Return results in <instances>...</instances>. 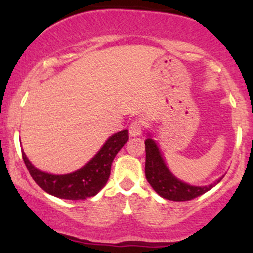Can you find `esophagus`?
Wrapping results in <instances>:
<instances>
[{"instance_id":"esophagus-1","label":"esophagus","mask_w":253,"mask_h":253,"mask_svg":"<svg viewBox=\"0 0 253 253\" xmlns=\"http://www.w3.org/2000/svg\"><path fill=\"white\" fill-rule=\"evenodd\" d=\"M143 133V123L140 120H135L129 125V135L139 136Z\"/></svg>"}]
</instances>
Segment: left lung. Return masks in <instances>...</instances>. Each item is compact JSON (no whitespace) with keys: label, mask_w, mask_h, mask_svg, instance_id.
<instances>
[{"label":"left lung","mask_w":253,"mask_h":253,"mask_svg":"<svg viewBox=\"0 0 253 253\" xmlns=\"http://www.w3.org/2000/svg\"><path fill=\"white\" fill-rule=\"evenodd\" d=\"M147 134L149 138L145 140V151H146L145 176L153 190L163 199L171 201H189L207 193L223 178V176H221L215 182L208 185H191L189 183L181 181L168 168L158 144L156 143L155 139H152V134L151 133Z\"/></svg>","instance_id":"left-lung-1"}]
</instances>
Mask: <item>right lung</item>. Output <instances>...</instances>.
Instances as JSON below:
<instances>
[{
	"label": "right lung",
	"mask_w": 253,
	"mask_h": 253,
	"mask_svg": "<svg viewBox=\"0 0 253 253\" xmlns=\"http://www.w3.org/2000/svg\"><path fill=\"white\" fill-rule=\"evenodd\" d=\"M128 140V130L110 135L100 151L82 168L65 175H53L37 169L22 150V158L32 178L48 193L59 199L85 200L95 196L106 185L115 156Z\"/></svg>",
	"instance_id": "add662e5"
}]
</instances>
